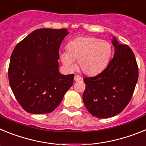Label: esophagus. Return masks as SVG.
I'll use <instances>...</instances> for the list:
<instances>
[{
  "label": "esophagus",
  "mask_w": 146,
  "mask_h": 146,
  "mask_svg": "<svg viewBox=\"0 0 146 146\" xmlns=\"http://www.w3.org/2000/svg\"><path fill=\"white\" fill-rule=\"evenodd\" d=\"M82 79V77L79 75H75L74 76V80L75 81H79Z\"/></svg>",
  "instance_id": "obj_1"
}]
</instances>
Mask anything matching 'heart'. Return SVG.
Listing matches in <instances>:
<instances>
[{
	"label": "heart",
	"instance_id": "heart-1",
	"mask_svg": "<svg viewBox=\"0 0 146 146\" xmlns=\"http://www.w3.org/2000/svg\"><path fill=\"white\" fill-rule=\"evenodd\" d=\"M67 51L62 52L60 60L66 68L73 69L75 60L85 74H96L104 70L112 55V46L108 42L92 36L77 37L67 44Z\"/></svg>",
	"mask_w": 146,
	"mask_h": 146
}]
</instances>
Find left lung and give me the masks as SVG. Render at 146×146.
<instances>
[{"label": "left lung", "instance_id": "8db88e82", "mask_svg": "<svg viewBox=\"0 0 146 146\" xmlns=\"http://www.w3.org/2000/svg\"><path fill=\"white\" fill-rule=\"evenodd\" d=\"M114 56L106 69L94 77H85L82 95L85 106L92 115L108 118L124 110L131 100L138 80V66L128 45L114 38Z\"/></svg>", "mask_w": 146, "mask_h": 146}]
</instances>
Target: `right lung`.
Instances as JSON below:
<instances>
[{
  "instance_id": "obj_1",
  "label": "right lung",
  "mask_w": 146,
  "mask_h": 146,
  "mask_svg": "<svg viewBox=\"0 0 146 146\" xmlns=\"http://www.w3.org/2000/svg\"><path fill=\"white\" fill-rule=\"evenodd\" d=\"M68 33L65 28L37 29L13 50L8 70L9 85L28 113H51L72 87L74 74H59L58 61L60 46Z\"/></svg>"
}]
</instances>
